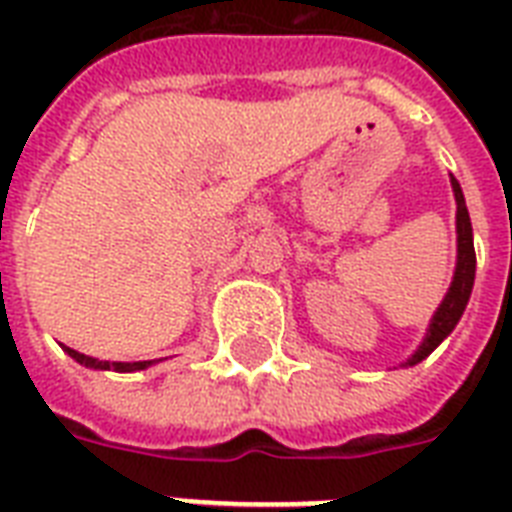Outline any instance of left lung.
<instances>
[{
    "mask_svg": "<svg viewBox=\"0 0 512 512\" xmlns=\"http://www.w3.org/2000/svg\"><path fill=\"white\" fill-rule=\"evenodd\" d=\"M454 199H457V271H454V281L449 292H446L444 303L433 316V324H430V332L425 337V342L420 345V350L409 358V364H417L425 356H430L433 350L438 348V342L444 340L460 321L462 311L470 300V292H473V279H476V249H473V228H470V215L468 207H465V196H462L460 183L452 177Z\"/></svg>",
    "mask_w": 512,
    "mask_h": 512,
    "instance_id": "obj_1",
    "label": "left lung"
}]
</instances>
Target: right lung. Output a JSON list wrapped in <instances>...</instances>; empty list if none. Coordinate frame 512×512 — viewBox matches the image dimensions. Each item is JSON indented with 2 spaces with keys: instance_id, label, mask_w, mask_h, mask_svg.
Wrapping results in <instances>:
<instances>
[{
  "instance_id": "add662e5",
  "label": "right lung",
  "mask_w": 512,
  "mask_h": 512,
  "mask_svg": "<svg viewBox=\"0 0 512 512\" xmlns=\"http://www.w3.org/2000/svg\"><path fill=\"white\" fill-rule=\"evenodd\" d=\"M66 353L71 358H76L79 364L90 366V369H116V372H138V369H146V366H151V361H132V364H108V361H98V358L84 356V353H79V350H74V348H66Z\"/></svg>"
}]
</instances>
